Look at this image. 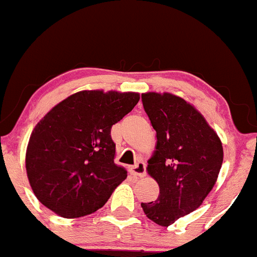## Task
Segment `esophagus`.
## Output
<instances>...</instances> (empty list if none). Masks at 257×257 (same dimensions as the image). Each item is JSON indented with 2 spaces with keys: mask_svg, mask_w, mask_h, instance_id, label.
Here are the masks:
<instances>
[{
  "mask_svg": "<svg viewBox=\"0 0 257 257\" xmlns=\"http://www.w3.org/2000/svg\"><path fill=\"white\" fill-rule=\"evenodd\" d=\"M129 172L132 174L133 176H137V178H144L146 175V166L144 162H139L137 165L132 166L129 169Z\"/></svg>",
  "mask_w": 257,
  "mask_h": 257,
  "instance_id": "esophagus-1",
  "label": "esophagus"
}]
</instances>
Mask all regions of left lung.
<instances>
[{
    "mask_svg": "<svg viewBox=\"0 0 257 257\" xmlns=\"http://www.w3.org/2000/svg\"><path fill=\"white\" fill-rule=\"evenodd\" d=\"M144 108L157 132L146 171L159 185L155 201L141 202L157 225L169 227L195 212L214 187L223 162L221 139L193 104L170 92H144Z\"/></svg>",
    "mask_w": 257,
    "mask_h": 257,
    "instance_id": "left-lung-1",
    "label": "left lung"
}]
</instances>
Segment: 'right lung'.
Here are the masks:
<instances>
[{"label": "right lung", "mask_w": 257, "mask_h": 257, "mask_svg": "<svg viewBox=\"0 0 257 257\" xmlns=\"http://www.w3.org/2000/svg\"><path fill=\"white\" fill-rule=\"evenodd\" d=\"M139 100V92L82 90L45 113L26 150L27 178L43 205L78 218L108 201L126 178V170L113 162L111 128Z\"/></svg>", "instance_id": "obj_1"}]
</instances>
